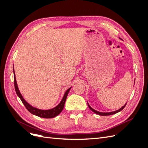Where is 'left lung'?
<instances>
[{"instance_id":"8db88e82","label":"left lung","mask_w":148,"mask_h":148,"mask_svg":"<svg viewBox=\"0 0 148 148\" xmlns=\"http://www.w3.org/2000/svg\"><path fill=\"white\" fill-rule=\"evenodd\" d=\"M126 105H127V104H125L123 107H121V108H120V109H119V110H115V111H114V112H106V113H104V112H98V111L95 110V109H93L92 108H91V107H90V106H89V105L88 104V107H89V108L93 112H95V113H96V114H98V115H102V116H104V115H110L115 114H116V113H118L119 112H120V111H121L122 110H123V109H124V107H125V106H126Z\"/></svg>"}]
</instances>
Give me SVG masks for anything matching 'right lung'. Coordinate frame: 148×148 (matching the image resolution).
Segmentation results:
<instances>
[{"instance_id": "right-lung-1", "label": "right lung", "mask_w": 148, "mask_h": 148, "mask_svg": "<svg viewBox=\"0 0 148 148\" xmlns=\"http://www.w3.org/2000/svg\"><path fill=\"white\" fill-rule=\"evenodd\" d=\"M13 74H14V86H15V91H16V95L20 97V99H21V102H23V104L25 106L26 109H27L30 113H31L33 115H36V116H38V117H39L51 119V118H53V117H56V116L59 115L62 111V110H63L67 95H68L69 92L70 91V89H71V88L67 89L65 93L63 99H62V100L60 102V104L59 105H57L56 107H54V108H53L52 109H49V110L38 109H36V108H35V107H33L31 106H30L28 103L26 102V101L23 99V97H22L19 91L18 88V86H17L14 69H13Z\"/></svg>"}]
</instances>
